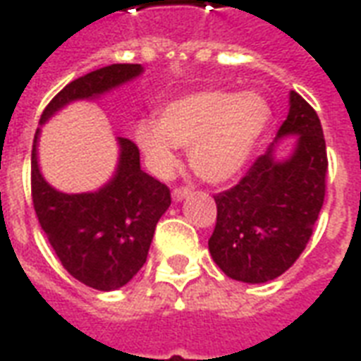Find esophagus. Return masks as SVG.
<instances>
[{
	"mask_svg": "<svg viewBox=\"0 0 361 361\" xmlns=\"http://www.w3.org/2000/svg\"><path fill=\"white\" fill-rule=\"evenodd\" d=\"M189 195H191V187L187 185L176 187L174 191H172V198H174L176 202H180V200H183V198L189 197Z\"/></svg>",
	"mask_w": 361,
	"mask_h": 361,
	"instance_id": "esophagus-1",
	"label": "esophagus"
}]
</instances>
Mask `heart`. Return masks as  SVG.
Masks as SVG:
<instances>
[{"instance_id": "obj_1", "label": "heart", "mask_w": 361, "mask_h": 361, "mask_svg": "<svg viewBox=\"0 0 361 361\" xmlns=\"http://www.w3.org/2000/svg\"><path fill=\"white\" fill-rule=\"evenodd\" d=\"M269 116L266 99L255 92L202 90L166 104L159 120L138 121L135 140L157 174L176 169L178 146L191 147L192 170L217 183L245 166Z\"/></svg>"}]
</instances>
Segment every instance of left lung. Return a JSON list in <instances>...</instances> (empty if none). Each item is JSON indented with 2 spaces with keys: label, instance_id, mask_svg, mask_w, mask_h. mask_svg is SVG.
Wrapping results in <instances>:
<instances>
[{
  "label": "left lung",
  "instance_id": "left-lung-1",
  "mask_svg": "<svg viewBox=\"0 0 361 361\" xmlns=\"http://www.w3.org/2000/svg\"><path fill=\"white\" fill-rule=\"evenodd\" d=\"M298 136L288 159L274 144L228 191L215 195L217 223L208 247L215 264L243 283L285 274L302 255L324 204L328 155L319 116L296 92L277 138Z\"/></svg>",
  "mask_w": 361,
  "mask_h": 361
}]
</instances>
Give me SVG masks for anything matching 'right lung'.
<instances>
[{
    "label": "right lung",
    "mask_w": 361,
    "mask_h": 361,
    "mask_svg": "<svg viewBox=\"0 0 361 361\" xmlns=\"http://www.w3.org/2000/svg\"><path fill=\"white\" fill-rule=\"evenodd\" d=\"M142 73L138 63H114L76 78L48 103L41 123L65 104L93 99ZM31 149V198L39 225L59 262L75 279L97 290L127 285L144 266L153 232L169 209L170 189L140 169V152L129 138H118L120 163L114 178L95 192L67 195L48 185Z\"/></svg>",
    "instance_id": "right-lung-1"
}]
</instances>
